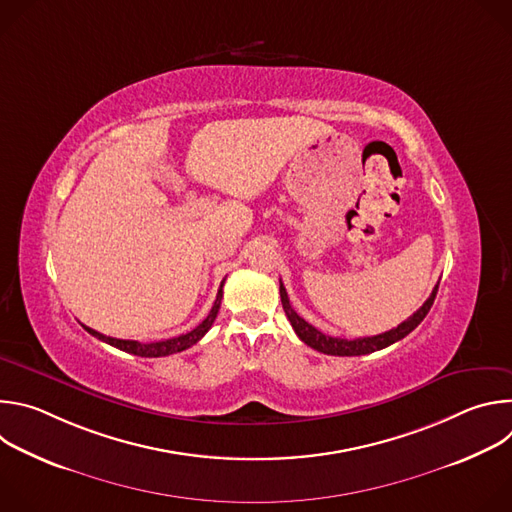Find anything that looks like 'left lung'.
I'll return each instance as SVG.
<instances>
[{
	"instance_id": "8db88e82",
	"label": "left lung",
	"mask_w": 512,
	"mask_h": 512,
	"mask_svg": "<svg viewBox=\"0 0 512 512\" xmlns=\"http://www.w3.org/2000/svg\"><path fill=\"white\" fill-rule=\"evenodd\" d=\"M437 287H440V283L433 287L431 296L425 300V304L413 316H409L405 322H401L397 328H393L389 332H383V334H377V336H364V338H354V340L328 336V334L320 332L318 328H314L312 324H308L304 318H300L298 312L291 308L289 298H287V291H285L281 281H279V296H281V304H283L285 316L291 322V328L296 330L300 340L306 342L310 348H314L318 352H324V354H332V356H360V354H369V352L387 348V346L395 344L397 340L405 338L409 332H413L423 322L427 312L431 310L435 294H437Z\"/></svg>"
}]
</instances>
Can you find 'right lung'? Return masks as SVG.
I'll return each instance as SVG.
<instances>
[{
    "label": "right lung",
    "mask_w": 512,
    "mask_h": 512,
    "mask_svg": "<svg viewBox=\"0 0 512 512\" xmlns=\"http://www.w3.org/2000/svg\"><path fill=\"white\" fill-rule=\"evenodd\" d=\"M223 283H225V279H223ZM223 283H221V289H218L214 306H212V310L208 312V316H206L194 330H190V332H186V334H180V336H176V338L158 340V342H145V344H143V342H137V340H121V338L105 336V334H101V332H97V330H93V328H89V326H85V324H83V328H85L89 334H93L95 338H99V340H103V342H107V344H111V346H115V348H119V350H123V352L135 354V356L158 358V356L176 354V352H182V350L194 346V344L210 330V326H212V322H214V318H216V314H218V308H221Z\"/></svg>",
    "instance_id": "1"
}]
</instances>
